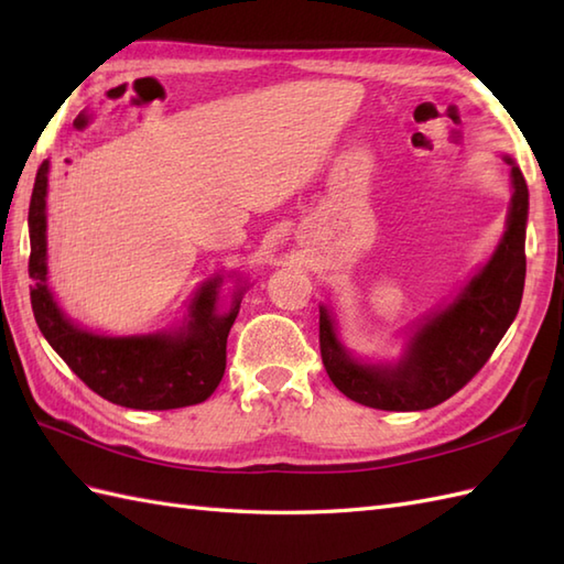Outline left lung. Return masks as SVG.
<instances>
[{
    "mask_svg": "<svg viewBox=\"0 0 564 564\" xmlns=\"http://www.w3.org/2000/svg\"><path fill=\"white\" fill-rule=\"evenodd\" d=\"M505 160L513 186L505 237L455 301L416 327L398 364L356 361L339 341L327 307H319L322 364L349 400L388 412L429 410L453 398L489 361L519 313L525 281L529 186L513 160Z\"/></svg>",
    "mask_w": 564,
    "mask_h": 564,
    "instance_id": "8db88e82",
    "label": "left lung"
}]
</instances>
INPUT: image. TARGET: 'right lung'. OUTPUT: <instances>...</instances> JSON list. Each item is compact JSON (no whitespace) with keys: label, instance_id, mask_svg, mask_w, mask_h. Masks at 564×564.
Returning <instances> with one entry per match:
<instances>
[{"label":"right lung","instance_id":"right-lung-1","mask_svg":"<svg viewBox=\"0 0 564 564\" xmlns=\"http://www.w3.org/2000/svg\"><path fill=\"white\" fill-rule=\"evenodd\" d=\"M47 162L39 166L29 206L31 307L47 344L84 386L113 404L130 410H178L208 400L223 380L227 334L245 291L239 289L232 307L220 315L215 305L223 279L215 275L196 291L186 325L174 332L104 337L82 329L59 310L47 289Z\"/></svg>","mask_w":564,"mask_h":564}]
</instances>
